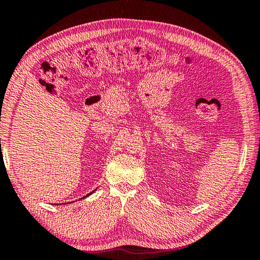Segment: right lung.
<instances>
[{"label":"right lung","mask_w":260,"mask_h":260,"mask_svg":"<svg viewBox=\"0 0 260 260\" xmlns=\"http://www.w3.org/2000/svg\"><path fill=\"white\" fill-rule=\"evenodd\" d=\"M95 190H93V191H91V192H89V193H88V195H86L85 197H82V199H86V197H88V196H89V195H91V193H93Z\"/></svg>","instance_id":"obj_1"}]
</instances>
